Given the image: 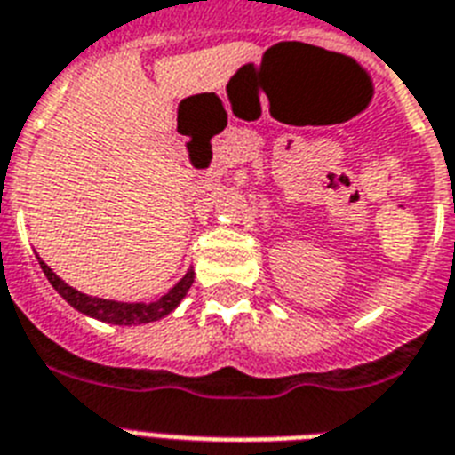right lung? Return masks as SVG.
Instances as JSON below:
<instances>
[{
	"instance_id": "add662e5",
	"label": "right lung",
	"mask_w": 455,
	"mask_h": 455,
	"mask_svg": "<svg viewBox=\"0 0 455 455\" xmlns=\"http://www.w3.org/2000/svg\"><path fill=\"white\" fill-rule=\"evenodd\" d=\"M39 265L46 274V279L51 281V286L62 295V299L74 307L76 311L85 314L90 318H97V321L111 323V325H141V323H153L164 318L167 314L181 304V299L186 298V292L190 291L195 279L193 267L188 269L186 276H183L179 283H176L167 295H163L156 302H116V299H101V298H92V295H85V292L76 291V288L67 286L65 281L60 279L58 274L52 272L48 267L46 262L39 258Z\"/></svg>"
}]
</instances>
